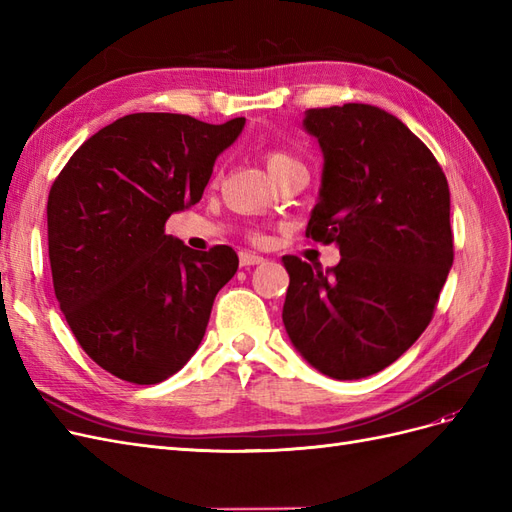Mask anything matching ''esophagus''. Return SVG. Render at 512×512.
I'll use <instances>...</instances> for the list:
<instances>
[{
    "label": "esophagus",
    "mask_w": 512,
    "mask_h": 512,
    "mask_svg": "<svg viewBox=\"0 0 512 512\" xmlns=\"http://www.w3.org/2000/svg\"><path fill=\"white\" fill-rule=\"evenodd\" d=\"M260 262H265V258L258 256V254H252V252H239V265L241 267H254V265H260Z\"/></svg>",
    "instance_id": "esophagus-1"
}]
</instances>
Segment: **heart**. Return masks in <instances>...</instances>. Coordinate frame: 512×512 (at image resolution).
Listing matches in <instances>:
<instances>
[{"label":"heart","mask_w":512,"mask_h":512,"mask_svg":"<svg viewBox=\"0 0 512 512\" xmlns=\"http://www.w3.org/2000/svg\"><path fill=\"white\" fill-rule=\"evenodd\" d=\"M265 162H267V168L271 177L277 173V170H282L284 166H290V164H297V160H294L288 151L284 149H269L265 153Z\"/></svg>","instance_id":"1"}]
</instances>
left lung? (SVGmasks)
<instances>
[{
  "instance_id": "left-lung-1",
  "label": "left lung",
  "mask_w": 512,
  "mask_h": 512,
  "mask_svg": "<svg viewBox=\"0 0 512 512\" xmlns=\"http://www.w3.org/2000/svg\"><path fill=\"white\" fill-rule=\"evenodd\" d=\"M324 168L305 237L337 243L322 271L284 256V327L303 359L335 380L378 374L433 318L453 267L451 194L438 160L395 115L369 104L309 108Z\"/></svg>"
}]
</instances>
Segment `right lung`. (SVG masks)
I'll use <instances>...</instances> for the list:
<instances>
[{
  "label": "right lung",
  "instance_id": "right-lung-1",
  "mask_svg": "<svg viewBox=\"0 0 512 512\" xmlns=\"http://www.w3.org/2000/svg\"><path fill=\"white\" fill-rule=\"evenodd\" d=\"M245 117L220 126L134 113L72 153L51 185L53 288L76 342L108 374L158 384L203 342L215 294L237 273L228 245L196 252L164 232L196 205Z\"/></svg>",
  "mask_w": 512,
  "mask_h": 512
}]
</instances>
